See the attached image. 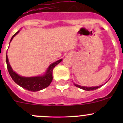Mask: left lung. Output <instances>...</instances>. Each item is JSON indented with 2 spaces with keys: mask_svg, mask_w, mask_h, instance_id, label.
Here are the masks:
<instances>
[{
  "mask_svg": "<svg viewBox=\"0 0 123 123\" xmlns=\"http://www.w3.org/2000/svg\"><path fill=\"white\" fill-rule=\"evenodd\" d=\"M106 83H107V82H106ZM74 85H75L76 87H77L80 88V89H83V90H88V91H89V90H96V89L100 87L103 85H102L100 86H95V87H85V86H81L78 85H77V84H75V83H74Z\"/></svg>",
  "mask_w": 123,
  "mask_h": 123,
  "instance_id": "8db88e82",
  "label": "left lung"
}]
</instances>
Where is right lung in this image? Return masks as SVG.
<instances>
[{"label": "right lung", "mask_w": 123, "mask_h": 123, "mask_svg": "<svg viewBox=\"0 0 123 123\" xmlns=\"http://www.w3.org/2000/svg\"><path fill=\"white\" fill-rule=\"evenodd\" d=\"M19 31L20 30L18 31L14 35H13L11 40H10V42L12 40L13 38L18 33H19ZM6 61L7 67H8L9 73L11 78L13 79V81L17 85H18L19 86L24 88V89H26V90L32 92H36L39 91V90H42L43 89H45V88H46L47 87L50 85L53 79V69H54V67L56 65H58V64H59L62 61V59H59V60L50 64L43 75L36 77H23L18 75L11 67V65L9 62L8 57L7 55L6 56Z\"/></svg>", "instance_id": "right-lung-1"}]
</instances>
